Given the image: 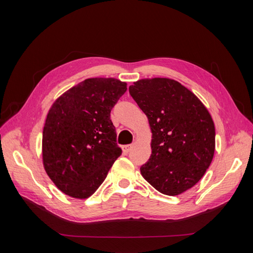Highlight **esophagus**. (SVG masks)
<instances>
[{
  "label": "esophagus",
  "instance_id": "1",
  "mask_svg": "<svg viewBox=\"0 0 253 253\" xmlns=\"http://www.w3.org/2000/svg\"><path fill=\"white\" fill-rule=\"evenodd\" d=\"M132 149V144H126L122 147V151H124V153H126V154H127V153L131 151Z\"/></svg>",
  "mask_w": 253,
  "mask_h": 253
}]
</instances>
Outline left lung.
Returning a JSON list of instances; mask_svg holds the SVG:
<instances>
[{"label": "left lung", "instance_id": "8db88e82", "mask_svg": "<svg viewBox=\"0 0 253 253\" xmlns=\"http://www.w3.org/2000/svg\"><path fill=\"white\" fill-rule=\"evenodd\" d=\"M128 91L152 132V154L141 175L160 193L181 194L201 180L213 159L215 127L210 113L192 91L169 78L141 79Z\"/></svg>", "mask_w": 253, "mask_h": 253}]
</instances>
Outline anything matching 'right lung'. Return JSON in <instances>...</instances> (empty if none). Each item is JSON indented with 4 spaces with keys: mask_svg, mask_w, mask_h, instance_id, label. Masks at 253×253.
Returning <instances> with one entry per match:
<instances>
[{
    "mask_svg": "<svg viewBox=\"0 0 253 253\" xmlns=\"http://www.w3.org/2000/svg\"><path fill=\"white\" fill-rule=\"evenodd\" d=\"M115 78H89L53 102L43 128V166L68 196L93 195L120 155L111 111L126 93Z\"/></svg>",
    "mask_w": 253,
    "mask_h": 253,
    "instance_id": "add662e5",
    "label": "right lung"
}]
</instances>
